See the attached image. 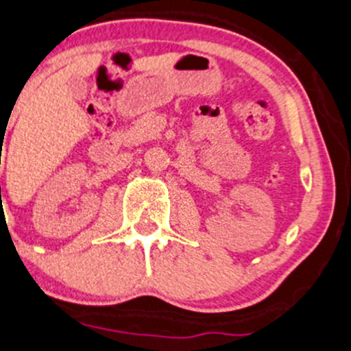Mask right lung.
<instances>
[{
    "label": "right lung",
    "mask_w": 351,
    "mask_h": 351,
    "mask_svg": "<svg viewBox=\"0 0 351 351\" xmlns=\"http://www.w3.org/2000/svg\"><path fill=\"white\" fill-rule=\"evenodd\" d=\"M0 191H1V189H0Z\"/></svg>",
    "instance_id": "right-lung-1"
}]
</instances>
